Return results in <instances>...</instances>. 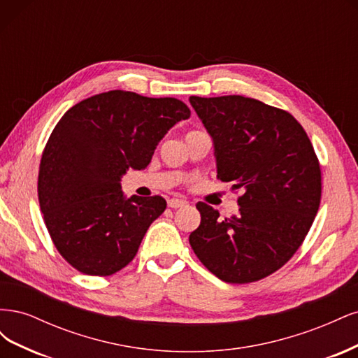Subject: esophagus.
I'll return each mask as SVG.
<instances>
[{"label":"esophagus","instance_id":"obj_1","mask_svg":"<svg viewBox=\"0 0 358 358\" xmlns=\"http://www.w3.org/2000/svg\"><path fill=\"white\" fill-rule=\"evenodd\" d=\"M167 204H169V208H171V209H178V208H182V206H185L187 201L180 200V199H170L167 201Z\"/></svg>","mask_w":358,"mask_h":358}]
</instances>
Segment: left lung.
<instances>
[{"mask_svg":"<svg viewBox=\"0 0 358 358\" xmlns=\"http://www.w3.org/2000/svg\"><path fill=\"white\" fill-rule=\"evenodd\" d=\"M213 138L218 179L243 189L239 213L197 203L201 222L189 245L203 266L229 284L275 273L296 254L321 201V167L291 113L242 95L189 96Z\"/></svg>","mask_w":358,"mask_h":358,"instance_id":"obj_1","label":"left lung"}]
</instances>
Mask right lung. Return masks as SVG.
I'll use <instances>...</instances> for the list:
<instances>
[{"instance_id": "1", "label": "right lung", "mask_w": 358, "mask_h": 358, "mask_svg": "<svg viewBox=\"0 0 358 358\" xmlns=\"http://www.w3.org/2000/svg\"><path fill=\"white\" fill-rule=\"evenodd\" d=\"M191 110L178 99L129 91L90 96L69 109L43 150L38 201L50 239L66 262L110 276L133 262L166 200L124 197L121 178L143 170L159 140Z\"/></svg>"}]
</instances>
